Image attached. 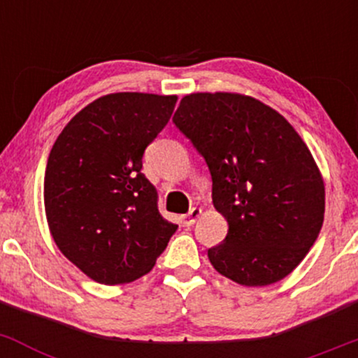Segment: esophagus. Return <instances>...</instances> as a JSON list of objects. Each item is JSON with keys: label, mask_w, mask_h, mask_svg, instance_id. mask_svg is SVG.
Listing matches in <instances>:
<instances>
[{"label": "esophagus", "mask_w": 358, "mask_h": 358, "mask_svg": "<svg viewBox=\"0 0 358 358\" xmlns=\"http://www.w3.org/2000/svg\"><path fill=\"white\" fill-rule=\"evenodd\" d=\"M202 215V208H199V207H193L190 212L187 213V215H183L182 217V222H183V225H193L195 224L196 220H199V217Z\"/></svg>", "instance_id": "esophagus-1"}]
</instances>
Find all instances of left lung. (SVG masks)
Here are the masks:
<instances>
[{"label": "left lung", "mask_w": 358, "mask_h": 358, "mask_svg": "<svg viewBox=\"0 0 358 358\" xmlns=\"http://www.w3.org/2000/svg\"><path fill=\"white\" fill-rule=\"evenodd\" d=\"M173 122L207 162L212 202L227 220L208 249L242 286L281 281L305 259L324 217V182L310 148L276 109L237 92H193Z\"/></svg>", "instance_id": "obj_1"}]
</instances>
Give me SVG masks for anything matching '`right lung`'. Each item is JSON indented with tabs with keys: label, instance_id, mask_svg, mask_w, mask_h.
Instances as JSON below:
<instances>
[{
	"label": "right lung",
	"instance_id": "right-lung-1",
	"mask_svg": "<svg viewBox=\"0 0 358 358\" xmlns=\"http://www.w3.org/2000/svg\"><path fill=\"white\" fill-rule=\"evenodd\" d=\"M176 96L114 92L73 116L53 143L43 182L57 248L101 285L153 269L178 225L163 219L143 153L170 121Z\"/></svg>",
	"mask_w": 358,
	"mask_h": 358
}]
</instances>
